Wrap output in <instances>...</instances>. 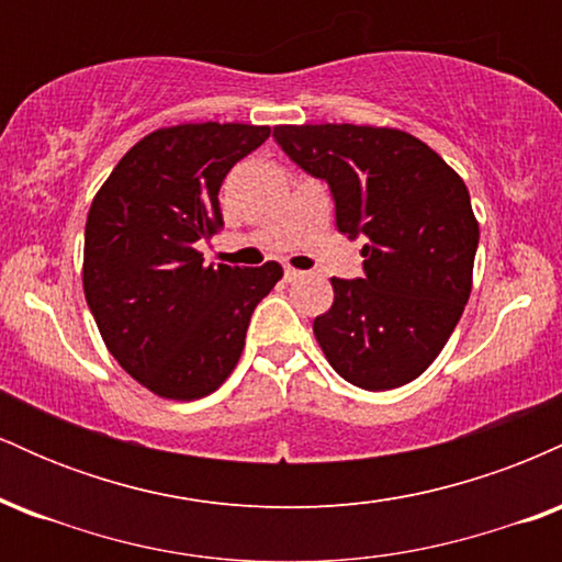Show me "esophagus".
<instances>
[{"instance_id":"1","label":"esophagus","mask_w":562,"mask_h":562,"mask_svg":"<svg viewBox=\"0 0 562 562\" xmlns=\"http://www.w3.org/2000/svg\"><path fill=\"white\" fill-rule=\"evenodd\" d=\"M303 272H299V269H293V267H285V280L288 282H293V280H299Z\"/></svg>"}]
</instances>
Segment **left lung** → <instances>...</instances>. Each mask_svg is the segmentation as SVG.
<instances>
[{
	"label": "left lung",
	"mask_w": 562,
	"mask_h": 562,
	"mask_svg": "<svg viewBox=\"0 0 562 562\" xmlns=\"http://www.w3.org/2000/svg\"><path fill=\"white\" fill-rule=\"evenodd\" d=\"M277 145L330 184L335 224L364 237V277H333L314 335L340 378L391 391L428 370L473 288L479 222L468 187L425 142L398 128L274 126Z\"/></svg>",
	"instance_id": "left-lung-1"
}]
</instances>
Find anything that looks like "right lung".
I'll return each mask as SVG.
<instances>
[{"mask_svg":"<svg viewBox=\"0 0 562 562\" xmlns=\"http://www.w3.org/2000/svg\"><path fill=\"white\" fill-rule=\"evenodd\" d=\"M269 126L182 124L139 139L92 200L83 295L115 362L177 402L214 393L235 370L250 314L282 267H205L200 240L224 227L218 187Z\"/></svg>","mask_w":562,"mask_h":562,"instance_id":"add662e5","label":"right lung"}]
</instances>
